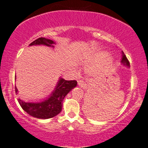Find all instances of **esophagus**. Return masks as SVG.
<instances>
[{
	"label": "esophagus",
	"mask_w": 148,
	"mask_h": 148,
	"mask_svg": "<svg viewBox=\"0 0 148 148\" xmlns=\"http://www.w3.org/2000/svg\"><path fill=\"white\" fill-rule=\"evenodd\" d=\"M77 85H78L79 87L80 88H85L86 87V84L84 83V82L83 81V80H77Z\"/></svg>",
	"instance_id": "34e87169"
}]
</instances>
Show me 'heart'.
<instances>
[{"mask_svg":"<svg viewBox=\"0 0 148 148\" xmlns=\"http://www.w3.org/2000/svg\"><path fill=\"white\" fill-rule=\"evenodd\" d=\"M103 59L102 60L101 62H99L96 67H95V71H103L104 70V68H106V66H108V65L110 64L111 59L110 56L108 55H104L103 57Z\"/></svg>","mask_w":148,"mask_h":148,"instance_id":"obj_1","label":"heart"}]
</instances>
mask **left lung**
<instances>
[{"label":"left lung","mask_w":148,"mask_h":148,"mask_svg":"<svg viewBox=\"0 0 148 148\" xmlns=\"http://www.w3.org/2000/svg\"><path fill=\"white\" fill-rule=\"evenodd\" d=\"M122 63H123L124 65H127V66H130V62H129L128 59L127 58V57L124 55V54L122 52Z\"/></svg>","instance_id":"1"}]
</instances>
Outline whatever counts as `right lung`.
I'll return each mask as SVG.
<instances>
[{
	"instance_id": "right-lung-1",
	"label": "right lung",
	"mask_w": 148,
	"mask_h": 148,
	"mask_svg": "<svg viewBox=\"0 0 148 148\" xmlns=\"http://www.w3.org/2000/svg\"><path fill=\"white\" fill-rule=\"evenodd\" d=\"M52 44H55L52 40L40 37L32 42L30 44V46L44 45L53 47ZM76 86V80H65L60 78L55 90L47 100L40 103H26L20 99H18V101L21 108L31 116L39 119H49L60 113L62 107V102L64 98ZM15 91L16 93L18 91L16 87H15Z\"/></svg>"
}]
</instances>
